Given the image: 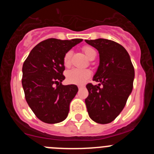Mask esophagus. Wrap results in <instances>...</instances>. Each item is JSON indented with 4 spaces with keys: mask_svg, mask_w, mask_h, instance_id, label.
Here are the masks:
<instances>
[{
    "mask_svg": "<svg viewBox=\"0 0 154 154\" xmlns=\"http://www.w3.org/2000/svg\"><path fill=\"white\" fill-rule=\"evenodd\" d=\"M82 87H83V86H82V85H78V88H79V89H81L82 88Z\"/></svg>",
    "mask_w": 154,
    "mask_h": 154,
    "instance_id": "1",
    "label": "esophagus"
}]
</instances>
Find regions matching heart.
Instances as JSON below:
<instances>
[{
  "label": "heart",
  "mask_w": 154,
  "mask_h": 154,
  "mask_svg": "<svg viewBox=\"0 0 154 154\" xmlns=\"http://www.w3.org/2000/svg\"><path fill=\"white\" fill-rule=\"evenodd\" d=\"M82 49L85 53V55L89 58H92L93 55H96L95 49L91 46L84 45ZM72 55V51H70V50L64 55L63 65L65 67H69L70 65ZM90 75L91 73L89 70L82 69H72L71 70H69L66 72V79L69 83L82 85V84L85 83V82L89 79Z\"/></svg>",
  "instance_id": "1"
}]
</instances>
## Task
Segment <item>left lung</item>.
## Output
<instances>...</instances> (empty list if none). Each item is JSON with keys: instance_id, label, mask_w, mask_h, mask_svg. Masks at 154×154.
<instances>
[{"instance_id": "left-lung-1", "label": "left lung", "mask_w": 154, "mask_h": 154, "mask_svg": "<svg viewBox=\"0 0 154 154\" xmlns=\"http://www.w3.org/2000/svg\"><path fill=\"white\" fill-rule=\"evenodd\" d=\"M85 42L99 51L100 58L93 77L99 85H86L87 111L92 120L106 124L124 108L133 89L134 68L126 50L117 42L105 38Z\"/></svg>"}]
</instances>
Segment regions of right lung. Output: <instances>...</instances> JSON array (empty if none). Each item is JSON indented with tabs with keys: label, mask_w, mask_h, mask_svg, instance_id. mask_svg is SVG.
Returning a JSON list of instances; mask_svg holds the SVG:
<instances>
[{
	"label": "right lung",
	"mask_w": 154,
	"mask_h": 154,
	"mask_svg": "<svg viewBox=\"0 0 154 154\" xmlns=\"http://www.w3.org/2000/svg\"><path fill=\"white\" fill-rule=\"evenodd\" d=\"M82 41H42L31 50L23 64L21 82L25 99L35 115L44 123H60L67 117L69 104L78 87L62 85L65 79L63 57Z\"/></svg>",
	"instance_id": "right-lung-1"
}]
</instances>
